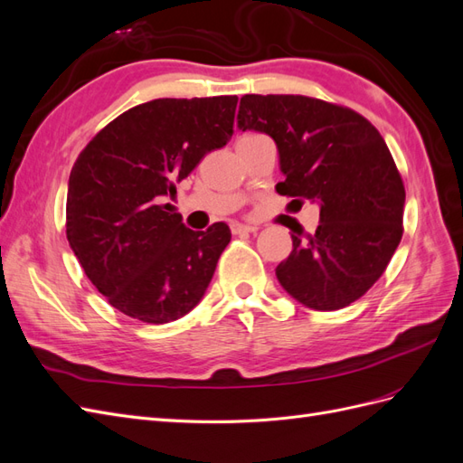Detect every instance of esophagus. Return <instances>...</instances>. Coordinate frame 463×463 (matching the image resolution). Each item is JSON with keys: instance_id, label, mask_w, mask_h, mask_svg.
<instances>
[{"instance_id": "1", "label": "esophagus", "mask_w": 463, "mask_h": 463, "mask_svg": "<svg viewBox=\"0 0 463 463\" xmlns=\"http://www.w3.org/2000/svg\"><path fill=\"white\" fill-rule=\"evenodd\" d=\"M232 233L235 235H241V233H255L259 228L257 226H250V223H241V222H233L232 223Z\"/></svg>"}]
</instances>
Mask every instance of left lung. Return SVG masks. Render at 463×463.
I'll return each mask as SVG.
<instances>
[{
  "label": "left lung",
  "mask_w": 463,
  "mask_h": 463,
  "mask_svg": "<svg viewBox=\"0 0 463 463\" xmlns=\"http://www.w3.org/2000/svg\"><path fill=\"white\" fill-rule=\"evenodd\" d=\"M237 128L269 135L279 156L276 191L320 206L309 240L293 249L276 278L315 311L359 299L396 253L405 189L394 158L373 125L354 109L293 94H245Z\"/></svg>",
  "instance_id": "left-lung-1"
}]
</instances>
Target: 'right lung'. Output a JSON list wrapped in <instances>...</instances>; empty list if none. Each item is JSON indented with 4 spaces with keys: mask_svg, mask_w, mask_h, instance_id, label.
Listing matches in <instances>:
<instances>
[{
    "mask_svg": "<svg viewBox=\"0 0 463 463\" xmlns=\"http://www.w3.org/2000/svg\"><path fill=\"white\" fill-rule=\"evenodd\" d=\"M237 96L135 106L79 154L67 185V241L111 307L165 325L194 309L232 240L228 223L189 230L174 204L206 152L233 135Z\"/></svg>",
    "mask_w": 463,
    "mask_h": 463,
    "instance_id": "right-lung-1",
    "label": "right lung"
}]
</instances>
